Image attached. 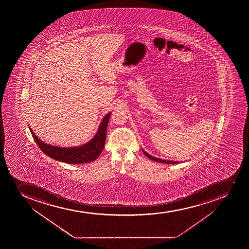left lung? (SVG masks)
<instances>
[{"mask_svg":"<svg viewBox=\"0 0 249 249\" xmlns=\"http://www.w3.org/2000/svg\"><path fill=\"white\" fill-rule=\"evenodd\" d=\"M143 153L145 154L148 158H150L153 160H155V161H158V162L161 163H166V164H178V161H171V160H162V159H159V158H155V157H153V156L149 155L148 153H146L145 151H143Z\"/></svg>","mask_w":249,"mask_h":249,"instance_id":"left-lung-1","label":"left lung"}]
</instances>
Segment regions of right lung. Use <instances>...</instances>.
<instances>
[{
	"label": "right lung",
	"mask_w": 249,
	"mask_h": 249,
	"mask_svg": "<svg viewBox=\"0 0 249 249\" xmlns=\"http://www.w3.org/2000/svg\"><path fill=\"white\" fill-rule=\"evenodd\" d=\"M110 114L111 113H108L105 116L97 133L91 141H89V143L84 145L76 148H58L46 144L43 141H39V139L37 138L32 129H29L37 145L39 146L43 153H45L50 158L69 164L91 162L98 158L105 147L107 125L110 118Z\"/></svg>",
	"instance_id": "add662e5"
}]
</instances>
